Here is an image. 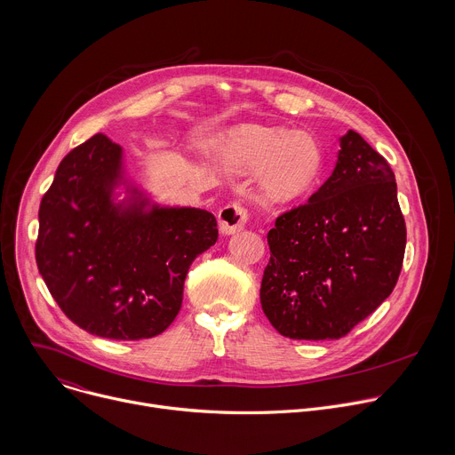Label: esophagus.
<instances>
[{"label":"esophagus","mask_w":455,"mask_h":455,"mask_svg":"<svg viewBox=\"0 0 455 455\" xmlns=\"http://www.w3.org/2000/svg\"><path fill=\"white\" fill-rule=\"evenodd\" d=\"M218 220H220V230L225 235H232L244 228L248 221V211L239 204H230L220 211Z\"/></svg>","instance_id":"esophagus-1"}]
</instances>
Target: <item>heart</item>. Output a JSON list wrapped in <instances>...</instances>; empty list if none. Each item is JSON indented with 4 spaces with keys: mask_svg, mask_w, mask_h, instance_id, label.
Returning <instances> with one entry per match:
<instances>
[{
    "mask_svg": "<svg viewBox=\"0 0 455 455\" xmlns=\"http://www.w3.org/2000/svg\"><path fill=\"white\" fill-rule=\"evenodd\" d=\"M223 160L234 171L263 172L261 187L275 202L306 196L323 169L322 149L311 137L265 127L232 133L225 142Z\"/></svg>",
    "mask_w": 455,
    "mask_h": 455,
    "instance_id": "obj_1",
    "label": "heart"
}]
</instances>
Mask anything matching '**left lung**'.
Returning a JSON list of instances; mask_svg holds the SVG:
<instances>
[{
    "label": "left lung",
    "instance_id": "left-lung-1",
    "mask_svg": "<svg viewBox=\"0 0 455 455\" xmlns=\"http://www.w3.org/2000/svg\"><path fill=\"white\" fill-rule=\"evenodd\" d=\"M331 176L277 218L261 306L295 340L347 335L393 293L407 243L395 172L356 132L340 137Z\"/></svg>",
    "mask_w": 455,
    "mask_h": 455
}]
</instances>
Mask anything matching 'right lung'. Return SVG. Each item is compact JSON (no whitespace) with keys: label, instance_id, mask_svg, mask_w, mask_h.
<instances>
[{"label":"right lung","instance_id":"right-lung-1","mask_svg":"<svg viewBox=\"0 0 455 455\" xmlns=\"http://www.w3.org/2000/svg\"><path fill=\"white\" fill-rule=\"evenodd\" d=\"M216 241L214 214L153 202L127 178L122 148L95 135L62 158L41 200L36 261L79 328L142 340L171 326L192 261Z\"/></svg>","mask_w":455,"mask_h":455}]
</instances>
